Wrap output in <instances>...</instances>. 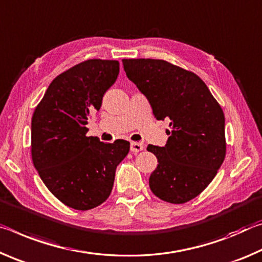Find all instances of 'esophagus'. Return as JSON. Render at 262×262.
<instances>
[{"label":"esophagus","instance_id":"34e87169","mask_svg":"<svg viewBox=\"0 0 262 262\" xmlns=\"http://www.w3.org/2000/svg\"><path fill=\"white\" fill-rule=\"evenodd\" d=\"M144 149V146L139 143H136V141H131L130 144V151L132 153H138L140 151H143Z\"/></svg>","mask_w":262,"mask_h":262}]
</instances>
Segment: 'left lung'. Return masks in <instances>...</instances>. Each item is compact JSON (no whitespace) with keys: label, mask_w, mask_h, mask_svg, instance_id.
Returning <instances> with one entry per match:
<instances>
[{"label":"left lung","mask_w":262,"mask_h":262,"mask_svg":"<svg viewBox=\"0 0 262 262\" xmlns=\"http://www.w3.org/2000/svg\"><path fill=\"white\" fill-rule=\"evenodd\" d=\"M123 66L154 117L169 119L165 146H147L158 159L149 188L166 202L186 203L209 186L224 161V113L194 73L156 59H123Z\"/></svg>","instance_id":"left-lung-1"}]
</instances>
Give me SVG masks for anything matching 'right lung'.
Listing matches in <instances>:
<instances>
[{"label":"right lung","mask_w":262,"mask_h":262,"mask_svg":"<svg viewBox=\"0 0 262 262\" xmlns=\"http://www.w3.org/2000/svg\"><path fill=\"white\" fill-rule=\"evenodd\" d=\"M119 73L116 60L91 59L58 75L31 121L34 168L52 194L76 210L96 208L113 190L116 168L130 149L118 139L87 137L88 119L98 111Z\"/></svg>","instance_id":"1"}]
</instances>
